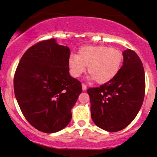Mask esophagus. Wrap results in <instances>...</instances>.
<instances>
[{
    "label": "esophagus",
    "mask_w": 157,
    "mask_h": 157,
    "mask_svg": "<svg viewBox=\"0 0 157 157\" xmlns=\"http://www.w3.org/2000/svg\"><path fill=\"white\" fill-rule=\"evenodd\" d=\"M82 91H86V89H87V86H86V84L84 83L82 84Z\"/></svg>",
    "instance_id": "34e87169"
}]
</instances>
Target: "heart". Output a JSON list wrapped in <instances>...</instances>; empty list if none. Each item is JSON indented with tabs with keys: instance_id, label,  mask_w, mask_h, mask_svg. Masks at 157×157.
Returning <instances> with one entry per match:
<instances>
[{
	"instance_id": "obj_1",
	"label": "heart",
	"mask_w": 157,
	"mask_h": 157,
	"mask_svg": "<svg viewBox=\"0 0 157 157\" xmlns=\"http://www.w3.org/2000/svg\"><path fill=\"white\" fill-rule=\"evenodd\" d=\"M122 52L107 46H86L78 54H71L68 57L70 73L74 77H80L86 71V66L91 74L90 79L98 83H105L117 76L122 63Z\"/></svg>"
}]
</instances>
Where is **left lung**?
Returning <instances> with one entry per match:
<instances>
[{"label":"left lung","mask_w":157,"mask_h":157,"mask_svg":"<svg viewBox=\"0 0 157 157\" xmlns=\"http://www.w3.org/2000/svg\"><path fill=\"white\" fill-rule=\"evenodd\" d=\"M122 55L123 65L117 76L100 87L87 90L94 122L109 132L127 127L137 115L145 97V71L141 60L131 49Z\"/></svg>","instance_id":"left-lung-1"}]
</instances>
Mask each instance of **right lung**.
Returning <instances> with one entry per match:
<instances>
[{"mask_svg":"<svg viewBox=\"0 0 157 157\" xmlns=\"http://www.w3.org/2000/svg\"><path fill=\"white\" fill-rule=\"evenodd\" d=\"M70 49L55 39L38 42L20 60L14 91L23 116L38 131L52 134L63 129L82 92L81 82L68 72Z\"/></svg>","mask_w":157,"mask_h":157,"instance_id":"add662e5","label":"right lung"}]
</instances>
